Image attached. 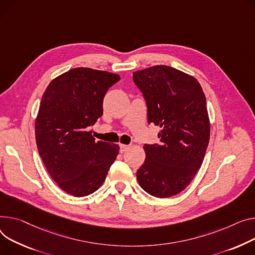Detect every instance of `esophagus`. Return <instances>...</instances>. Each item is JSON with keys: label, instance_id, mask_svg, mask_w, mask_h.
I'll return each mask as SVG.
<instances>
[{"label": "esophagus", "instance_id": "34e87169", "mask_svg": "<svg viewBox=\"0 0 255 255\" xmlns=\"http://www.w3.org/2000/svg\"><path fill=\"white\" fill-rule=\"evenodd\" d=\"M129 147H130V145H127V144H121V145H120V151H121V152H124V151L128 150V149H129Z\"/></svg>", "mask_w": 255, "mask_h": 255}]
</instances>
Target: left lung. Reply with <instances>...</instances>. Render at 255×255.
I'll list each match as a JSON object with an SVG mask.
<instances>
[{"label":"left lung","mask_w":255,"mask_h":255,"mask_svg":"<svg viewBox=\"0 0 255 255\" xmlns=\"http://www.w3.org/2000/svg\"><path fill=\"white\" fill-rule=\"evenodd\" d=\"M147 106V122L161 128L159 144H144L136 172L149 195L169 198L188 186L202 165L210 137L206 97L193 76L168 65L133 73Z\"/></svg>","instance_id":"1"}]
</instances>
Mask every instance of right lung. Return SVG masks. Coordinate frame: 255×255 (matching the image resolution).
Masks as SVG:
<instances>
[{"label":"right lung","mask_w":255,"mask_h":255,"mask_svg":"<svg viewBox=\"0 0 255 255\" xmlns=\"http://www.w3.org/2000/svg\"><path fill=\"white\" fill-rule=\"evenodd\" d=\"M117 74L76 67L48 85L35 122L39 155L65 193L85 197L106 180L120 146L95 140L89 126L104 113V97Z\"/></svg>","instance_id":"add662e5"}]
</instances>
